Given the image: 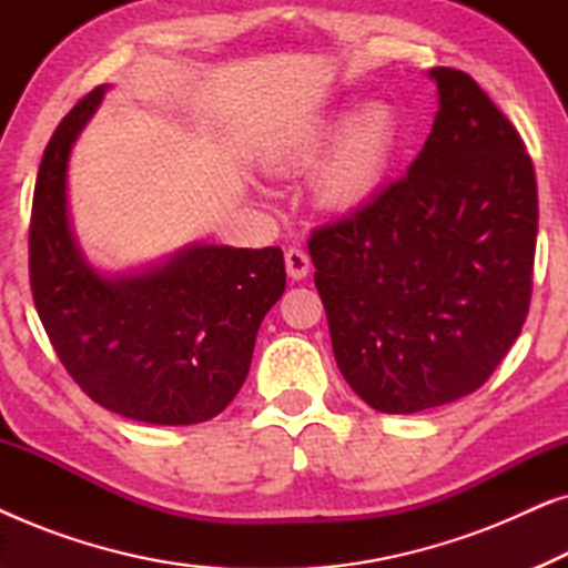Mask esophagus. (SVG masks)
I'll return each mask as SVG.
<instances>
[{"label":"esophagus","mask_w":568,"mask_h":568,"mask_svg":"<svg viewBox=\"0 0 568 568\" xmlns=\"http://www.w3.org/2000/svg\"><path fill=\"white\" fill-rule=\"evenodd\" d=\"M284 263H286V274H290L294 282L305 278L310 274V268H313L310 255L305 251H300V247H290V251L284 253Z\"/></svg>","instance_id":"esophagus-1"}]
</instances>
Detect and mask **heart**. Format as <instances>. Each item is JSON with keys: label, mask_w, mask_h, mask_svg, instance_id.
Instances as JSON below:
<instances>
[{"label": "heart", "mask_w": 568, "mask_h": 568, "mask_svg": "<svg viewBox=\"0 0 568 568\" xmlns=\"http://www.w3.org/2000/svg\"><path fill=\"white\" fill-rule=\"evenodd\" d=\"M398 115L387 103H367L354 115L333 111L307 121L276 152L278 168L317 161L310 191L325 212H354L385 183L398 152Z\"/></svg>", "instance_id": "obj_1"}]
</instances>
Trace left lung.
Returning a JSON list of instances; mask_svg holds the SVG:
<instances>
[{"label":"left lung","mask_w":568,"mask_h":568,"mask_svg":"<svg viewBox=\"0 0 568 568\" xmlns=\"http://www.w3.org/2000/svg\"><path fill=\"white\" fill-rule=\"evenodd\" d=\"M429 77L439 111L408 173L307 243L341 375L383 414L478 390L532 294L538 185L525 142L470 74Z\"/></svg>","instance_id":"obj_1"}]
</instances>
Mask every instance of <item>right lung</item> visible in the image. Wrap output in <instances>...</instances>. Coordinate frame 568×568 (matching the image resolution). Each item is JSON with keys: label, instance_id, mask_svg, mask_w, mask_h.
<instances>
[{"label": "right lung", "instance_id": "add662e5", "mask_svg": "<svg viewBox=\"0 0 568 568\" xmlns=\"http://www.w3.org/2000/svg\"><path fill=\"white\" fill-rule=\"evenodd\" d=\"M88 92L53 131L30 214V290L53 352L84 395L160 426L222 414L251 369L255 333L286 286L282 247L193 245L144 274L105 278L69 227L72 144L98 111Z\"/></svg>", "mask_w": 568, "mask_h": 568}]
</instances>
